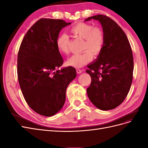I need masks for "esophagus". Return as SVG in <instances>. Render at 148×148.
I'll use <instances>...</instances> for the list:
<instances>
[{
  "mask_svg": "<svg viewBox=\"0 0 148 148\" xmlns=\"http://www.w3.org/2000/svg\"><path fill=\"white\" fill-rule=\"evenodd\" d=\"M77 73H78V74H80V73H82L83 72V70H82L81 69H77Z\"/></svg>",
  "mask_w": 148,
  "mask_h": 148,
  "instance_id": "obj_1",
  "label": "esophagus"
}]
</instances>
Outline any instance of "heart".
Returning <instances> with one entry per match:
<instances>
[{
  "label": "heart",
  "mask_w": 148,
  "mask_h": 148,
  "mask_svg": "<svg viewBox=\"0 0 148 148\" xmlns=\"http://www.w3.org/2000/svg\"><path fill=\"white\" fill-rule=\"evenodd\" d=\"M70 33L75 36L84 39L82 46V53L72 56L68 60L69 65L82 67L90 62L92 59V54L98 56L102 51L105 42V33L99 26L84 22H78L70 29ZM70 38L65 33H61L58 36L56 44L59 51L64 54L69 53Z\"/></svg>",
  "instance_id": "b5f03b06"
}]
</instances>
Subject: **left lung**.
Segmentation results:
<instances>
[{
	"label": "left lung",
	"instance_id": "left-lung-1",
	"mask_svg": "<svg viewBox=\"0 0 148 148\" xmlns=\"http://www.w3.org/2000/svg\"><path fill=\"white\" fill-rule=\"evenodd\" d=\"M91 19L102 25L105 42L97 59L86 71L91 77L87 94L98 109H114L123 102L131 87L134 66L132 50L126 34L112 19L97 15L85 21Z\"/></svg>",
	"mask_w": 148,
	"mask_h": 148
}]
</instances>
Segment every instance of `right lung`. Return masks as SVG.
Wrapping results in <instances>:
<instances>
[{
  "label": "right lung",
  "mask_w": 148,
  "mask_h": 148,
  "mask_svg": "<svg viewBox=\"0 0 148 148\" xmlns=\"http://www.w3.org/2000/svg\"><path fill=\"white\" fill-rule=\"evenodd\" d=\"M70 24L60 19H39L25 35L18 52V79L25 99L31 109L46 117L62 108L67 86L77 77L71 66L57 70L64 62L57 39Z\"/></svg>",
  "instance_id": "right-lung-1"
}]
</instances>
